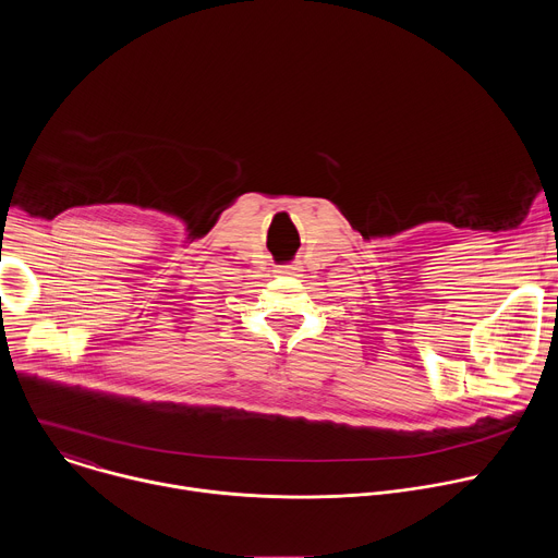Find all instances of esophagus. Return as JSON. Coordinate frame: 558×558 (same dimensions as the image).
Listing matches in <instances>:
<instances>
[{
	"instance_id": "esophagus-1",
	"label": "esophagus",
	"mask_w": 558,
	"mask_h": 558,
	"mask_svg": "<svg viewBox=\"0 0 558 558\" xmlns=\"http://www.w3.org/2000/svg\"><path fill=\"white\" fill-rule=\"evenodd\" d=\"M300 271V265H284L278 269V274H287V276H298Z\"/></svg>"
}]
</instances>
